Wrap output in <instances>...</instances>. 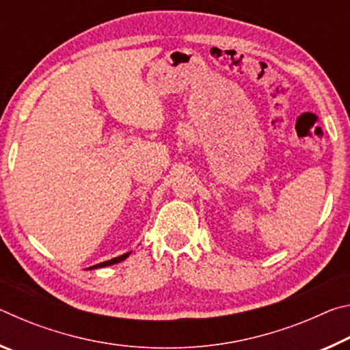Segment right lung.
Segmentation results:
<instances>
[{
  "instance_id": "right-lung-1",
  "label": "right lung",
  "mask_w": 350,
  "mask_h": 350,
  "mask_svg": "<svg viewBox=\"0 0 350 350\" xmlns=\"http://www.w3.org/2000/svg\"><path fill=\"white\" fill-rule=\"evenodd\" d=\"M129 254H131V252H128L125 254H122V256H117V258H112L109 260H105V262H100V264H96L92 265V267L90 269H100V267H108V265H112V264H117V262H122V260H125Z\"/></svg>"
}]
</instances>
